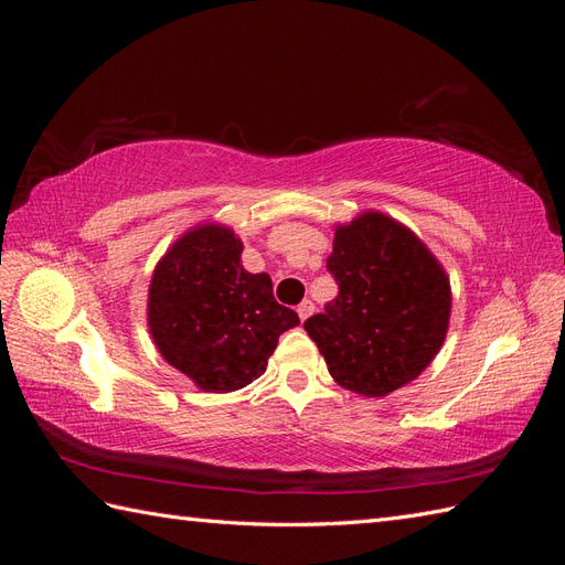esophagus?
Here are the masks:
<instances>
[{"label":"esophagus","mask_w":565,"mask_h":565,"mask_svg":"<svg viewBox=\"0 0 565 565\" xmlns=\"http://www.w3.org/2000/svg\"><path fill=\"white\" fill-rule=\"evenodd\" d=\"M313 309H316L313 301H311V299H303V301L297 306V313H299L301 320H306V318H309V316L313 313Z\"/></svg>","instance_id":"1"}]
</instances>
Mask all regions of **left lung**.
<instances>
[{
  "mask_svg": "<svg viewBox=\"0 0 565 565\" xmlns=\"http://www.w3.org/2000/svg\"><path fill=\"white\" fill-rule=\"evenodd\" d=\"M334 301L303 322L339 386L380 398L419 377L450 320V280L419 237L382 212L337 226Z\"/></svg>",
  "mask_w": 565,
  "mask_h": 565,
  "instance_id": "obj_1",
  "label": "left lung"
}]
</instances>
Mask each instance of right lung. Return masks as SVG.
Listing matches in <instances>:
<instances>
[{
    "mask_svg": "<svg viewBox=\"0 0 565 565\" xmlns=\"http://www.w3.org/2000/svg\"><path fill=\"white\" fill-rule=\"evenodd\" d=\"M241 254L231 228L202 224L169 247L150 280L152 341L202 391L226 393L262 377L278 337L299 324L273 297L268 273L245 270Z\"/></svg>",
    "mask_w": 565,
    "mask_h": 565,
    "instance_id": "obj_1",
    "label": "right lung"
}]
</instances>
